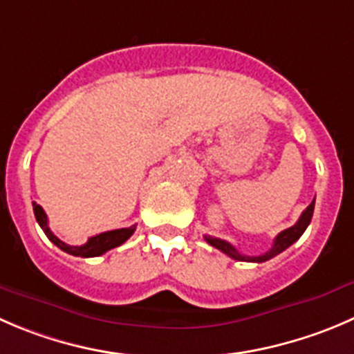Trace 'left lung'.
I'll use <instances>...</instances> for the list:
<instances>
[{"label": "left lung", "mask_w": 354, "mask_h": 354, "mask_svg": "<svg viewBox=\"0 0 354 354\" xmlns=\"http://www.w3.org/2000/svg\"><path fill=\"white\" fill-rule=\"evenodd\" d=\"M313 211H315V198H313V202H311V204L308 205L306 209H304L303 214L299 216V219H297L296 225L290 226V228H287V230H283V232H280L279 235H277L275 242H273L272 249H270L268 252L261 254V256H243V254H240L239 250H236L235 247L232 245V243H228L226 240L216 239V236L205 235L204 239H205V242L211 243L212 247L219 249L221 252H225L226 256H230L232 259L249 261V263H263V261H268V259H272V257H275L277 254L283 252L287 247L292 245V243L296 242V240L299 239L301 235H303L304 230H306L308 225L311 223V218H313Z\"/></svg>", "instance_id": "obj_1"}]
</instances>
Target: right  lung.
Returning a JSON list of instances; mask_svg holds the SVG:
<instances>
[{
    "mask_svg": "<svg viewBox=\"0 0 354 354\" xmlns=\"http://www.w3.org/2000/svg\"><path fill=\"white\" fill-rule=\"evenodd\" d=\"M32 207H34V216H36V221L39 223V226L43 228V232L46 233L48 239H50L55 245L60 247L64 252L72 254V256H81V257L102 256V254H105L107 250H111V249H114V247L124 243L136 230V225L129 226V228L112 230V232H104V233H100V235L90 236L84 245H68V243L62 242L58 236L53 235V232H51L50 226H48L46 212L43 211V207H41L39 204H36V202H32Z\"/></svg>",
    "mask_w": 354,
    "mask_h": 354,
    "instance_id": "add662e5",
    "label": "right lung"
}]
</instances>
